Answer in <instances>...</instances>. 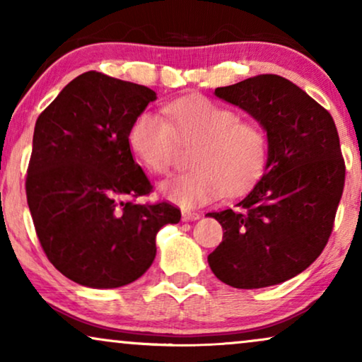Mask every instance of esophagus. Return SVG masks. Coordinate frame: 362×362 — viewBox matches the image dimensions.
Returning a JSON list of instances; mask_svg holds the SVG:
<instances>
[{
	"mask_svg": "<svg viewBox=\"0 0 362 362\" xmlns=\"http://www.w3.org/2000/svg\"><path fill=\"white\" fill-rule=\"evenodd\" d=\"M199 214L197 212H191V211H182V221H197L199 219Z\"/></svg>",
	"mask_w": 362,
	"mask_h": 362,
	"instance_id": "obj_1",
	"label": "esophagus"
}]
</instances>
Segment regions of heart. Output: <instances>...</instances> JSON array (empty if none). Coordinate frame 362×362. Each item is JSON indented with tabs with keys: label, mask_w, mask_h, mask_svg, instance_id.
<instances>
[{
	"label": "heart",
	"mask_w": 362,
	"mask_h": 362,
	"mask_svg": "<svg viewBox=\"0 0 362 362\" xmlns=\"http://www.w3.org/2000/svg\"><path fill=\"white\" fill-rule=\"evenodd\" d=\"M168 118L141 112L128 132V145L153 175H170L181 148H194V170L163 185V192L182 207H196L224 192L237 194L265 170L269 140L262 127L240 120L239 112L202 95L168 103Z\"/></svg>",
	"instance_id": "1"
}]
</instances>
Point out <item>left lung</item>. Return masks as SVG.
I'll return each mask as SVG.
<instances>
[{
  "label": "left lung",
  "instance_id": "obj_1",
  "mask_svg": "<svg viewBox=\"0 0 362 362\" xmlns=\"http://www.w3.org/2000/svg\"><path fill=\"white\" fill-rule=\"evenodd\" d=\"M216 95L265 128L264 175L235 209L209 212L224 229L211 270L234 288L293 279L328 244L346 166L333 117L293 82L274 74L217 87Z\"/></svg>",
  "mask_w": 362,
  "mask_h": 362
}]
</instances>
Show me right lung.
<instances>
[{
    "label": "right lung",
    "mask_w": 362,
    "mask_h": 362,
    "mask_svg": "<svg viewBox=\"0 0 362 362\" xmlns=\"http://www.w3.org/2000/svg\"><path fill=\"white\" fill-rule=\"evenodd\" d=\"M155 98L145 86L88 71L37 117L28 206L49 262L78 285L117 288L140 279L155 260L158 230L181 219L171 202H136L153 186L128 132Z\"/></svg>",
    "instance_id": "obj_1"
}]
</instances>
